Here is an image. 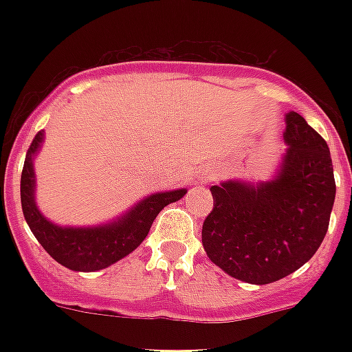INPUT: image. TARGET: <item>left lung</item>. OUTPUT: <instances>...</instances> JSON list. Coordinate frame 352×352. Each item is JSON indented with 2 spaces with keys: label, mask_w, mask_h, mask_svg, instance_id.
Here are the masks:
<instances>
[{
  "label": "left lung",
  "mask_w": 352,
  "mask_h": 352,
  "mask_svg": "<svg viewBox=\"0 0 352 352\" xmlns=\"http://www.w3.org/2000/svg\"><path fill=\"white\" fill-rule=\"evenodd\" d=\"M289 149L274 181L212 186L203 246L232 278L267 285L311 259L327 234L336 195L327 142L298 113H287Z\"/></svg>",
  "instance_id": "1"
}]
</instances>
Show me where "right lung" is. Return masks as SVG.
<instances>
[{
  "label": "right lung",
  "instance_id": "right-lung-1",
  "mask_svg": "<svg viewBox=\"0 0 352 352\" xmlns=\"http://www.w3.org/2000/svg\"><path fill=\"white\" fill-rule=\"evenodd\" d=\"M43 140V131H38L25 157L23 171H21V208L27 225L34 237L52 259L60 265L78 270V272H93L106 268L118 259L131 254L148 235L159 212L170 203H175L186 190L164 192L149 195L144 201L129 210L122 219L111 225L96 226V228H62L52 225L38 212L34 203V171H32V157Z\"/></svg>",
  "mask_w": 352,
  "mask_h": 352
}]
</instances>
